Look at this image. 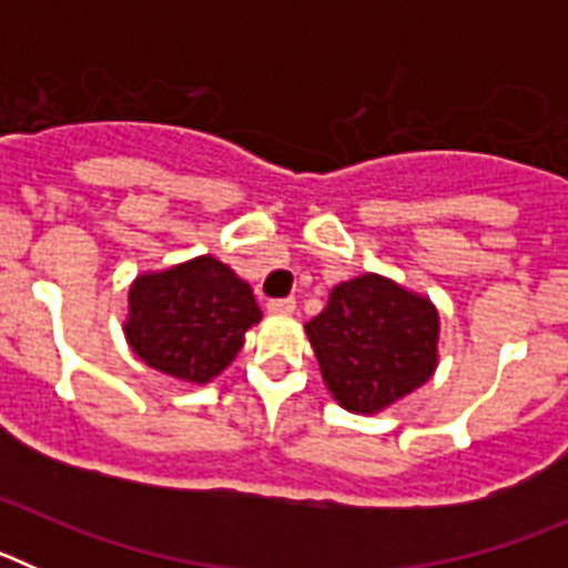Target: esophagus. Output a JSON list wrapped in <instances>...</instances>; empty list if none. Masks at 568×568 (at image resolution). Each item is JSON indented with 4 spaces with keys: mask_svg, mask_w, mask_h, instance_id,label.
Returning <instances> with one entry per match:
<instances>
[{
    "mask_svg": "<svg viewBox=\"0 0 568 568\" xmlns=\"http://www.w3.org/2000/svg\"><path fill=\"white\" fill-rule=\"evenodd\" d=\"M267 313H273V315H293L295 313V298H273V301H267Z\"/></svg>",
    "mask_w": 568,
    "mask_h": 568,
    "instance_id": "esophagus-1",
    "label": "esophagus"
}]
</instances>
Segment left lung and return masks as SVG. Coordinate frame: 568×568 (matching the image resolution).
Returning a JSON list of instances; mask_svg holds the SVG:
<instances>
[{
    "instance_id": "8db88e82",
    "label": "left lung",
    "mask_w": 568,
    "mask_h": 568,
    "mask_svg": "<svg viewBox=\"0 0 568 568\" xmlns=\"http://www.w3.org/2000/svg\"><path fill=\"white\" fill-rule=\"evenodd\" d=\"M438 327L433 301L366 273L333 287L324 313L304 329L335 400L373 415L433 378Z\"/></svg>"
}]
</instances>
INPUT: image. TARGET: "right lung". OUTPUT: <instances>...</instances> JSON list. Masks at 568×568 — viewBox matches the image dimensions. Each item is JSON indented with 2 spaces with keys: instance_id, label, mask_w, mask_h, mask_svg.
<instances>
[{
  "instance_id": "obj_1",
  "label": "right lung",
  "mask_w": 568,
  "mask_h": 568,
  "mask_svg": "<svg viewBox=\"0 0 568 568\" xmlns=\"http://www.w3.org/2000/svg\"><path fill=\"white\" fill-rule=\"evenodd\" d=\"M128 304L130 349L187 384H207L227 369L244 346V333L261 321L247 281L213 255L139 275Z\"/></svg>"
}]
</instances>
